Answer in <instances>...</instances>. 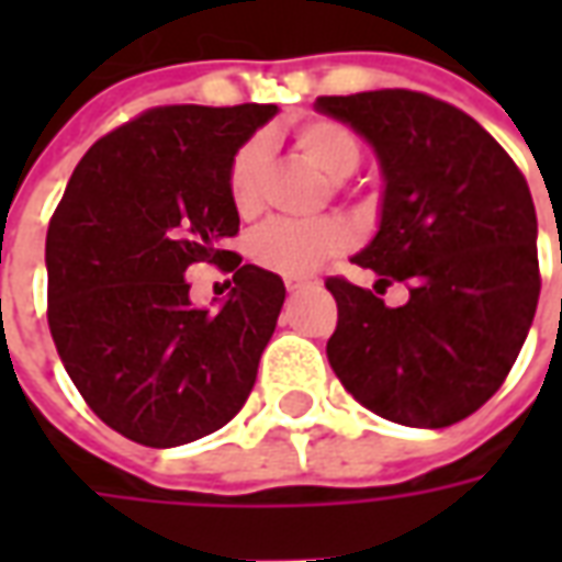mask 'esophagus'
Returning <instances> with one entry per match:
<instances>
[{
    "label": "esophagus",
    "instance_id": "34e87169",
    "mask_svg": "<svg viewBox=\"0 0 562 562\" xmlns=\"http://www.w3.org/2000/svg\"><path fill=\"white\" fill-rule=\"evenodd\" d=\"M304 285H310V282H306V280H289V282H285V289H289V292H301Z\"/></svg>",
    "mask_w": 562,
    "mask_h": 562
}]
</instances>
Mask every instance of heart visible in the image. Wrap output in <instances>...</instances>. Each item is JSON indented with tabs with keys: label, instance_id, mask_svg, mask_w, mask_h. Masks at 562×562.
Returning a JSON list of instances; mask_svg holds the SVG:
<instances>
[{
	"label": "heart",
	"instance_id": "obj_1",
	"mask_svg": "<svg viewBox=\"0 0 562 562\" xmlns=\"http://www.w3.org/2000/svg\"><path fill=\"white\" fill-rule=\"evenodd\" d=\"M294 149L328 180H342L361 161V140L352 128L337 120H306L294 128ZM265 173H268V144L261 138L237 149L228 177L234 210L249 220L265 207ZM349 246V228L337 220H273L261 225L249 240V256L265 270L280 277H310L328 258L340 256Z\"/></svg>",
	"mask_w": 562,
	"mask_h": 562
}]
</instances>
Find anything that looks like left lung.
I'll return each instance as SVG.
<instances>
[{
  "instance_id": "8db88e82",
  "label": "left lung",
  "mask_w": 562,
  "mask_h": 562,
  "mask_svg": "<svg viewBox=\"0 0 562 562\" xmlns=\"http://www.w3.org/2000/svg\"><path fill=\"white\" fill-rule=\"evenodd\" d=\"M316 111L373 147L385 180L379 232L352 258L376 292L330 277L328 361L370 413L448 427L506 382L539 304L536 207L508 153L470 114L413 90L322 95ZM391 281L411 301L385 307Z\"/></svg>"
}]
</instances>
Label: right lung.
Wrapping results in <instances>:
<instances>
[{"instance_id":"obj_1","label":"right lung","mask_w":562,"mask_h":562,"mask_svg":"<svg viewBox=\"0 0 562 562\" xmlns=\"http://www.w3.org/2000/svg\"><path fill=\"white\" fill-rule=\"evenodd\" d=\"M277 104H168L95 140L47 228V325L66 373L108 427L149 448L220 430L249 397L285 301L277 273L225 240L240 216L237 149ZM235 273L220 311L188 301L184 268Z\"/></svg>"}]
</instances>
